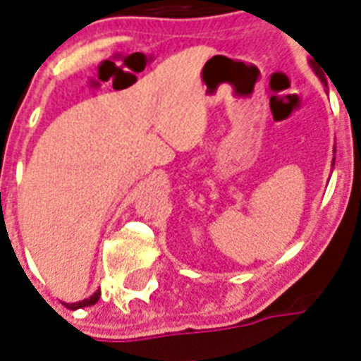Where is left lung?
I'll return each instance as SVG.
<instances>
[{"mask_svg": "<svg viewBox=\"0 0 361 361\" xmlns=\"http://www.w3.org/2000/svg\"><path fill=\"white\" fill-rule=\"evenodd\" d=\"M313 69H314V67H313ZM314 73H317V76H319L320 80H322V82H324V80H326V78H324V75H322V73H320V71H319V69H314Z\"/></svg>", "mask_w": 361, "mask_h": 361, "instance_id": "left-lung-1", "label": "left lung"}]
</instances>
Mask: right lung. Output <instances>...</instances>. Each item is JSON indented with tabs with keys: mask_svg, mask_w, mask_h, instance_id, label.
Returning <instances> with one entry per match:
<instances>
[{
	"mask_svg": "<svg viewBox=\"0 0 361 361\" xmlns=\"http://www.w3.org/2000/svg\"><path fill=\"white\" fill-rule=\"evenodd\" d=\"M99 292H95L92 298H87V300H82V302H76V303H65V307L67 309H82V307H87V305H93V303L99 300Z\"/></svg>",
	"mask_w": 361,
	"mask_h": 361,
	"instance_id": "obj_1",
	"label": "right lung"
}]
</instances>
